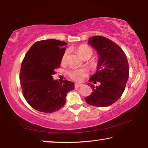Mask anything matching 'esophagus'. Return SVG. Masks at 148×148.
Masks as SVG:
<instances>
[{
  "label": "esophagus",
  "instance_id": "obj_1",
  "mask_svg": "<svg viewBox=\"0 0 148 148\" xmlns=\"http://www.w3.org/2000/svg\"><path fill=\"white\" fill-rule=\"evenodd\" d=\"M82 86V84H78V83L75 84V87H76V88H78V87H81Z\"/></svg>",
  "mask_w": 148,
  "mask_h": 148
}]
</instances>
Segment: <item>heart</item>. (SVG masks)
<instances>
[{
    "mask_svg": "<svg viewBox=\"0 0 148 148\" xmlns=\"http://www.w3.org/2000/svg\"><path fill=\"white\" fill-rule=\"evenodd\" d=\"M76 50L84 59L86 58L87 57H91L93 53L92 49L87 45H80L77 48ZM68 56L69 51H65L61 57V63L62 64H66L67 63ZM87 75V71L85 69H75V70H72L68 72L69 77L77 82L82 81Z\"/></svg>",
    "mask_w": 148,
    "mask_h": 148,
    "instance_id": "heart-1",
    "label": "heart"
}]
</instances>
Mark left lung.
Here are the masks:
<instances>
[{"label": "left lung", "mask_w": 148, "mask_h": 148, "mask_svg": "<svg viewBox=\"0 0 148 148\" xmlns=\"http://www.w3.org/2000/svg\"><path fill=\"white\" fill-rule=\"evenodd\" d=\"M88 42L99 55L97 71L89 78V82H99L100 85L95 88L89 83L93 91L85 100L93 106H109L118 100L125 91L129 77L128 60L121 48L107 38L92 36Z\"/></svg>", "instance_id": "8db88e82"}]
</instances>
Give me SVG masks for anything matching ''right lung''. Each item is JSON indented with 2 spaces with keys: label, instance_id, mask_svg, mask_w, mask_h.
<instances>
[{
  "label": "right lung",
  "instance_id": "right-lung-1",
  "mask_svg": "<svg viewBox=\"0 0 148 148\" xmlns=\"http://www.w3.org/2000/svg\"><path fill=\"white\" fill-rule=\"evenodd\" d=\"M66 42L57 40H41L30 48L22 61L20 85L25 100L35 110L51 113L64 106L68 92L74 84L64 80H53L65 52Z\"/></svg>",
  "mask_w": 148,
  "mask_h": 148
}]
</instances>
